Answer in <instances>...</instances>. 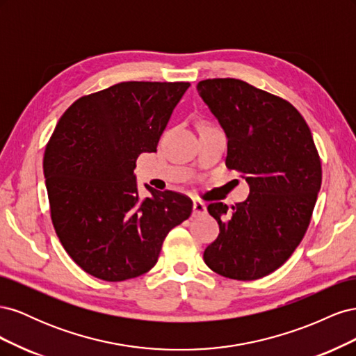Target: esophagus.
I'll use <instances>...</instances> for the list:
<instances>
[{
  "instance_id": "34e87169",
  "label": "esophagus",
  "mask_w": 356,
  "mask_h": 356,
  "mask_svg": "<svg viewBox=\"0 0 356 356\" xmlns=\"http://www.w3.org/2000/svg\"><path fill=\"white\" fill-rule=\"evenodd\" d=\"M204 213H207V204L200 200L193 202V215H195V217H202Z\"/></svg>"
}]
</instances>
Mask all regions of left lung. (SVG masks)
<instances>
[{
	"label": "left lung",
	"mask_w": 356,
	"mask_h": 356,
	"mask_svg": "<svg viewBox=\"0 0 356 356\" xmlns=\"http://www.w3.org/2000/svg\"><path fill=\"white\" fill-rule=\"evenodd\" d=\"M197 92L227 135L225 166L250 184V196L229 211L208 212L220 234L203 252L224 277L254 281L270 275L296 251L309 227L322 168L310 129L293 105L236 79H209Z\"/></svg>",
	"instance_id": "left-lung-1"
}]
</instances>
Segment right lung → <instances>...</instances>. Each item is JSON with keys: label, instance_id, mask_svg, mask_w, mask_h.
Here are the masks:
<instances>
[{"label": "right lung", "instance_id": "right-lung-1", "mask_svg": "<svg viewBox=\"0 0 356 356\" xmlns=\"http://www.w3.org/2000/svg\"><path fill=\"white\" fill-rule=\"evenodd\" d=\"M190 83L123 81L81 96L63 113L42 169L58 238L86 273L120 282L154 267L168 233L193 202L175 191L139 199L134 169L156 153Z\"/></svg>", "mask_w": 356, "mask_h": 356}]
</instances>
